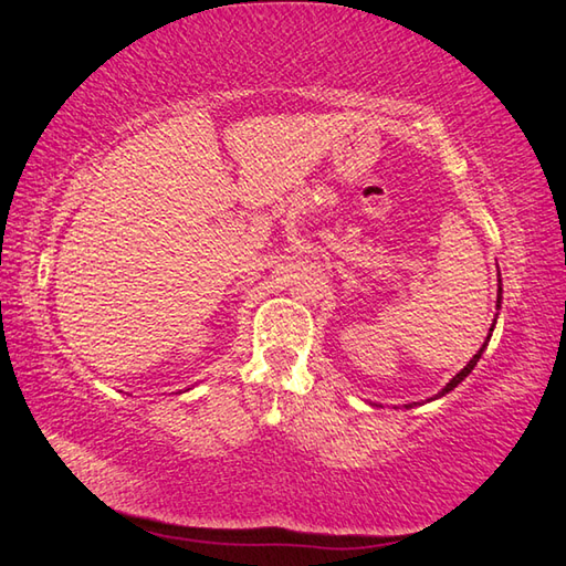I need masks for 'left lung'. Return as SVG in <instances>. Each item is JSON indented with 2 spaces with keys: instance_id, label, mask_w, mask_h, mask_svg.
Segmentation results:
<instances>
[{
  "instance_id": "8db88e82",
  "label": "left lung",
  "mask_w": 566,
  "mask_h": 566,
  "mask_svg": "<svg viewBox=\"0 0 566 566\" xmlns=\"http://www.w3.org/2000/svg\"><path fill=\"white\" fill-rule=\"evenodd\" d=\"M500 294H502V286H500ZM500 294H497V306H500ZM490 332H492V328H490ZM488 338H490V336H488ZM482 352H485V344H482V348H480V352H478L475 356H472V358H470V364H468L465 368H462V371H460V374H458V376L453 378V381H450V384H448V386H446L443 390H440V396H446V394H448V390H453V388H455V386H458V384L462 381V378H465V376H468V374L472 371V368H475V364L480 361V356H482ZM410 406H413V403H410ZM410 406H408V408H410Z\"/></svg>"
}]
</instances>
